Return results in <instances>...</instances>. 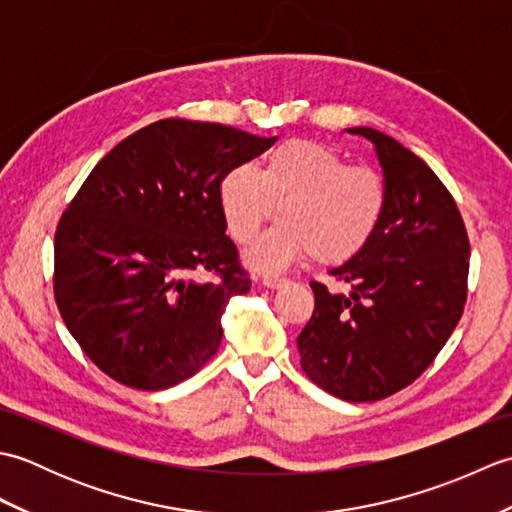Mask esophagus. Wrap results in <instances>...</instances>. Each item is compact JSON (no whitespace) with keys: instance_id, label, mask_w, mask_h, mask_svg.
<instances>
[{"instance_id":"esophagus-1","label":"esophagus","mask_w":512,"mask_h":512,"mask_svg":"<svg viewBox=\"0 0 512 512\" xmlns=\"http://www.w3.org/2000/svg\"><path fill=\"white\" fill-rule=\"evenodd\" d=\"M262 284L266 286V288H281V286H284L286 284V279L284 277H277V275H264L262 277Z\"/></svg>"}]
</instances>
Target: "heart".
I'll list each match as a JSON object with an SVG mask.
<instances>
[{
  "mask_svg": "<svg viewBox=\"0 0 512 512\" xmlns=\"http://www.w3.org/2000/svg\"><path fill=\"white\" fill-rule=\"evenodd\" d=\"M228 233L250 244L279 206L281 222L248 253V264L279 270L308 257L334 266L361 253L385 211V184L376 171L350 167L314 140H286L255 171L233 167L220 182Z\"/></svg>",
  "mask_w": 512,
  "mask_h": 512,
  "instance_id": "1",
  "label": "heart"
}]
</instances>
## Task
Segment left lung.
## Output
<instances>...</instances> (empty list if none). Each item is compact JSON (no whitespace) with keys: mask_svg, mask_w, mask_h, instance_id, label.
<instances>
[{"mask_svg":"<svg viewBox=\"0 0 512 512\" xmlns=\"http://www.w3.org/2000/svg\"><path fill=\"white\" fill-rule=\"evenodd\" d=\"M347 132L376 149L385 211L361 253L330 270L350 295L310 284L314 312L297 347L314 385L372 402L411 385L449 341L464 312L471 246L458 204L424 160L376 129Z\"/></svg>","mask_w":512,"mask_h":512,"instance_id":"1","label":"left lung"}]
</instances>
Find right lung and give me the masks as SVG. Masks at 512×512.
Instances as JSON below:
<instances>
[{
	"instance_id": "add662e5",
	"label": "right lung",
	"mask_w": 512,
	"mask_h": 512,
	"mask_svg": "<svg viewBox=\"0 0 512 512\" xmlns=\"http://www.w3.org/2000/svg\"><path fill=\"white\" fill-rule=\"evenodd\" d=\"M275 140L165 118L85 178L54 233L52 284L65 328L103 374L158 391L217 352L228 301L250 290L220 182Z\"/></svg>"
}]
</instances>
